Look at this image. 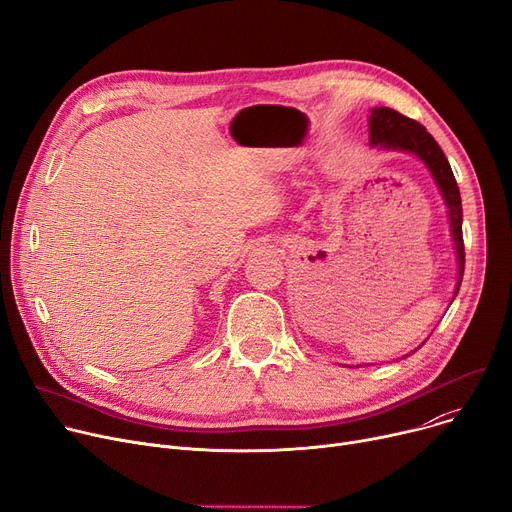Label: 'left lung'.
Returning <instances> with one entry per match:
<instances>
[{
    "label": "left lung",
    "instance_id": "1",
    "mask_svg": "<svg viewBox=\"0 0 512 512\" xmlns=\"http://www.w3.org/2000/svg\"><path fill=\"white\" fill-rule=\"evenodd\" d=\"M369 143L378 145L380 149H396V151H409L415 153L427 170L432 172L440 193L444 197V203L448 207L450 218V230L456 249V261H459V282H456V292L461 288L463 272H465V242H463V205H461V193L456 186L454 174L450 170L448 159L440 145L434 141L419 122L413 118H407L398 114L390 107H375L369 116Z\"/></svg>",
    "mask_w": 512,
    "mask_h": 512
}]
</instances>
